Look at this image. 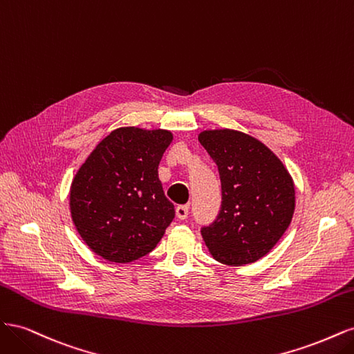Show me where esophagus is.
Returning <instances> with one entry per match:
<instances>
[{
  "mask_svg": "<svg viewBox=\"0 0 354 354\" xmlns=\"http://www.w3.org/2000/svg\"><path fill=\"white\" fill-rule=\"evenodd\" d=\"M176 216L178 220H186L189 216V205H178L176 207Z\"/></svg>",
  "mask_w": 354,
  "mask_h": 354,
  "instance_id": "obj_1",
  "label": "esophagus"
}]
</instances>
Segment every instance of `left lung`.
<instances>
[{
	"label": "left lung",
	"instance_id": "8db88e82",
	"mask_svg": "<svg viewBox=\"0 0 354 354\" xmlns=\"http://www.w3.org/2000/svg\"><path fill=\"white\" fill-rule=\"evenodd\" d=\"M218 167L221 209L201 233L209 252L227 266L260 260L282 238L294 216L295 190L286 168L257 138L233 130L199 134Z\"/></svg>",
	"mask_w": 354,
	"mask_h": 354
}]
</instances>
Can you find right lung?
<instances>
[{
	"label": "right lung",
	"mask_w": 354,
	"mask_h": 354,
	"mask_svg": "<svg viewBox=\"0 0 354 354\" xmlns=\"http://www.w3.org/2000/svg\"><path fill=\"white\" fill-rule=\"evenodd\" d=\"M173 136L118 128L95 146L71 186V214L84 242L104 260L130 263L151 252L176 211L158 178Z\"/></svg>",
	"instance_id": "add662e5"
}]
</instances>
